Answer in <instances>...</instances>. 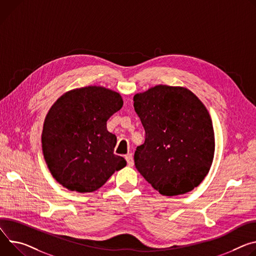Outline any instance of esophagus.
Masks as SVG:
<instances>
[{
  "instance_id": "esophagus-1",
  "label": "esophagus",
  "mask_w": 256,
  "mask_h": 256,
  "mask_svg": "<svg viewBox=\"0 0 256 256\" xmlns=\"http://www.w3.org/2000/svg\"><path fill=\"white\" fill-rule=\"evenodd\" d=\"M126 159L128 161V166H134V158H132V153H128L126 155Z\"/></svg>"
}]
</instances>
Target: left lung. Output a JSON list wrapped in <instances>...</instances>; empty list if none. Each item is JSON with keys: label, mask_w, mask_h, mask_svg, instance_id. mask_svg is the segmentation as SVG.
I'll return each instance as SVG.
<instances>
[{"label": "left lung", "mask_w": 256, "mask_h": 256, "mask_svg": "<svg viewBox=\"0 0 256 256\" xmlns=\"http://www.w3.org/2000/svg\"><path fill=\"white\" fill-rule=\"evenodd\" d=\"M145 128L134 166L164 196L191 192L207 176L214 156V132L201 100L184 86L157 84L134 96Z\"/></svg>", "instance_id": "obj_1"}]
</instances>
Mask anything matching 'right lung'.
<instances>
[{
  "mask_svg": "<svg viewBox=\"0 0 256 256\" xmlns=\"http://www.w3.org/2000/svg\"><path fill=\"white\" fill-rule=\"evenodd\" d=\"M122 95L101 86H88L60 96L46 115L42 153L51 176L64 188L78 193L97 191L126 166L113 153L115 134L107 120L122 107Z\"/></svg>",
  "mask_w": 256,
  "mask_h": 256,
  "instance_id": "right-lung-1",
  "label": "right lung"
}]
</instances>
